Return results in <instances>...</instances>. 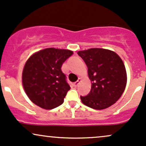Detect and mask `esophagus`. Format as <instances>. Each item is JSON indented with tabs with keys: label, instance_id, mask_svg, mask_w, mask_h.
Masks as SVG:
<instances>
[{
	"label": "esophagus",
	"instance_id": "1",
	"mask_svg": "<svg viewBox=\"0 0 146 146\" xmlns=\"http://www.w3.org/2000/svg\"><path fill=\"white\" fill-rule=\"evenodd\" d=\"M80 82H81V79L79 78L78 80V81H76V82H75L73 83V86H74L75 87L78 86V84H80Z\"/></svg>",
	"mask_w": 146,
	"mask_h": 146
}]
</instances>
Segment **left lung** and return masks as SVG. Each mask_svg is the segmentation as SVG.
Instances as JSON below:
<instances>
[{"mask_svg":"<svg viewBox=\"0 0 146 146\" xmlns=\"http://www.w3.org/2000/svg\"><path fill=\"white\" fill-rule=\"evenodd\" d=\"M88 68L92 82L86 96H80L84 104L102 110L115 104L124 91L127 82L123 61L115 52L100 48L78 52Z\"/></svg>","mask_w":146,"mask_h":146,"instance_id":"1","label":"left lung"}]
</instances>
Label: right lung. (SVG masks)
I'll use <instances>...</instances> for the list:
<instances>
[{"instance_id": "1", "label": "right lung", "mask_w": 146, "mask_h": 146, "mask_svg": "<svg viewBox=\"0 0 146 146\" xmlns=\"http://www.w3.org/2000/svg\"><path fill=\"white\" fill-rule=\"evenodd\" d=\"M73 53L70 50L48 48L28 59L23 71V84L33 103L47 110L63 103L70 86L61 67Z\"/></svg>"}]
</instances>
